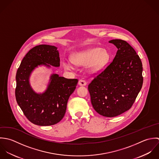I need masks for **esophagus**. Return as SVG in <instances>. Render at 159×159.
Listing matches in <instances>:
<instances>
[{
	"mask_svg": "<svg viewBox=\"0 0 159 159\" xmlns=\"http://www.w3.org/2000/svg\"><path fill=\"white\" fill-rule=\"evenodd\" d=\"M79 85H80V86H85V85H87V82H86V81L85 80L80 79L79 81Z\"/></svg>",
	"mask_w": 159,
	"mask_h": 159,
	"instance_id": "obj_1",
	"label": "esophagus"
}]
</instances>
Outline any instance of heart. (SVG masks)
Wrapping results in <instances>:
<instances>
[{"mask_svg": "<svg viewBox=\"0 0 159 159\" xmlns=\"http://www.w3.org/2000/svg\"><path fill=\"white\" fill-rule=\"evenodd\" d=\"M109 58V53L101 48L77 52L72 56V61L74 63L82 66L90 64L91 69L93 71L101 69L108 63ZM63 66L66 70H71L73 68L71 63L66 60L63 61Z\"/></svg>", "mask_w": 159, "mask_h": 159, "instance_id": "heart-1", "label": "heart"}]
</instances>
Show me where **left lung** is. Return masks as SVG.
<instances>
[{"label": "left lung", "mask_w": 159, "mask_h": 159, "mask_svg": "<svg viewBox=\"0 0 159 159\" xmlns=\"http://www.w3.org/2000/svg\"><path fill=\"white\" fill-rule=\"evenodd\" d=\"M118 50L113 61L88 86L96 111L114 117L129 110L143 83V65L134 48L125 40L114 39Z\"/></svg>", "instance_id": "left-lung-1"}]
</instances>
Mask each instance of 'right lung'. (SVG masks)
<instances>
[{
	"instance_id": "add662e5",
	"label": "right lung",
	"mask_w": 159,
	"mask_h": 159,
	"mask_svg": "<svg viewBox=\"0 0 159 159\" xmlns=\"http://www.w3.org/2000/svg\"><path fill=\"white\" fill-rule=\"evenodd\" d=\"M40 65L60 66L57 47L39 45L27 53L16 72L15 97L23 114L32 124L53 125L63 118L68 99L75 90L78 79H66L53 74L45 92L37 93L32 90L29 79L32 70Z\"/></svg>"
}]
</instances>
